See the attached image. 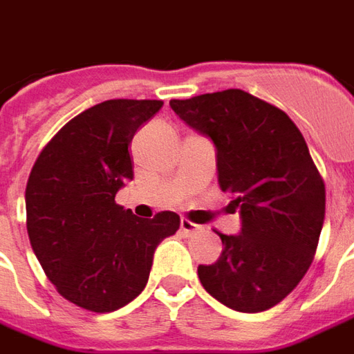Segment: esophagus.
<instances>
[{
	"label": "esophagus",
	"instance_id": "esophagus-1",
	"mask_svg": "<svg viewBox=\"0 0 354 354\" xmlns=\"http://www.w3.org/2000/svg\"><path fill=\"white\" fill-rule=\"evenodd\" d=\"M180 230H182L184 235H193V233H197V231L201 230V225L193 223L192 220H187V218H182V220H180Z\"/></svg>",
	"mask_w": 354,
	"mask_h": 354
}]
</instances>
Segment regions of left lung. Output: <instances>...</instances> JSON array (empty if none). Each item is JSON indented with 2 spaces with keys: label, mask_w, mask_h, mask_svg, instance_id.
<instances>
[{
  "label": "left lung",
  "mask_w": 354,
  "mask_h": 354,
  "mask_svg": "<svg viewBox=\"0 0 354 354\" xmlns=\"http://www.w3.org/2000/svg\"><path fill=\"white\" fill-rule=\"evenodd\" d=\"M170 108L212 138L220 187L243 218L239 235L216 231L223 250L199 266L201 284L235 311H267L304 279L324 223V180L304 134L281 108L241 88Z\"/></svg>",
  "instance_id": "left-lung-1"
}]
</instances>
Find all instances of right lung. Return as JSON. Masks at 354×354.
Here are the masks:
<instances>
[{
    "mask_svg": "<svg viewBox=\"0 0 354 354\" xmlns=\"http://www.w3.org/2000/svg\"><path fill=\"white\" fill-rule=\"evenodd\" d=\"M161 100H106L60 129L35 159L26 184V227L58 294L81 309L123 307L149 279L153 252L180 227L176 212L142 220L115 203L132 180L131 146Z\"/></svg>",
    "mask_w": 354,
    "mask_h": 354,
    "instance_id": "1",
    "label": "right lung"
}]
</instances>
